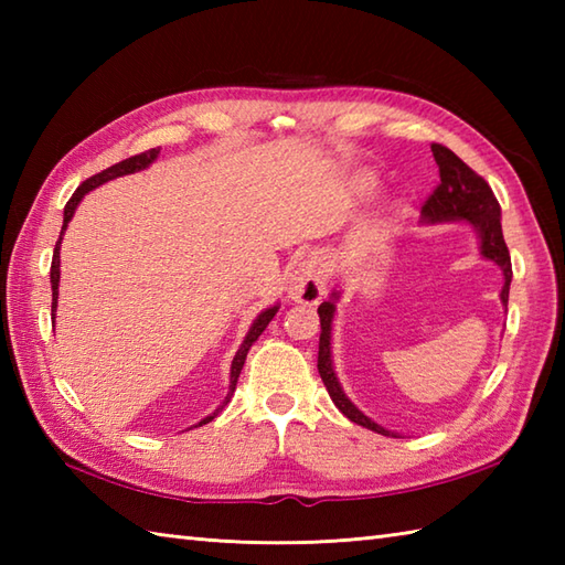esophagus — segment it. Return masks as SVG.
Instances as JSON below:
<instances>
[{"label":"esophagus","mask_w":565,"mask_h":565,"mask_svg":"<svg viewBox=\"0 0 565 565\" xmlns=\"http://www.w3.org/2000/svg\"><path fill=\"white\" fill-rule=\"evenodd\" d=\"M326 294V279H322L320 262L316 257H303L294 264L289 274V296L296 303H318Z\"/></svg>","instance_id":"1"}]
</instances>
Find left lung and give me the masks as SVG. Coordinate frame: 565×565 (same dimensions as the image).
<instances>
[{
  "label": "left lung",
  "mask_w": 565,
  "mask_h": 565,
  "mask_svg": "<svg viewBox=\"0 0 565 565\" xmlns=\"http://www.w3.org/2000/svg\"><path fill=\"white\" fill-rule=\"evenodd\" d=\"M431 154H435V162L439 167V184L423 203L425 221H429V223L468 221L476 227L478 237H481V255L493 259L502 269V274H505V286H502L500 298H502V303L508 306L510 281H512V262H510V249L505 245V237H502L500 203L493 194V189H490L486 179L481 174H476L471 167H468L459 158V154H454L449 148L439 146V142H431ZM332 296L338 298V294H332ZM318 316H320L318 371H320L322 383H326L332 403L338 405V411L350 417L352 423L376 431V435L395 437L393 431L383 429L381 425L374 423V419H369L362 411H356L352 401L344 395L338 376H334L332 359H330V330H332L334 303L332 301L320 303Z\"/></svg>",
  "instance_id": "left-lung-1"
}]
</instances>
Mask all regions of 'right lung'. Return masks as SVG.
I'll use <instances>...</instances> for the list:
<instances>
[{"mask_svg":"<svg viewBox=\"0 0 565 565\" xmlns=\"http://www.w3.org/2000/svg\"><path fill=\"white\" fill-rule=\"evenodd\" d=\"M158 154H160V148H152V150L140 152V154H134V158H128V160H121V162H116V164H111V167H106L104 172L89 177L87 182H82V184L75 189V194H72V196H70V201L65 203L63 231H60V237H57L55 249H53V264H51V284H53V318H55V306H57V281H60V243H63V233H65L67 223L72 221V213H75L77 203L82 201V196H84V194H87V191H92L94 186H99V184H104V182H109V179H114V177H124V174H134V172H138V170H146V167H148L150 162H154V158H158ZM274 316H276V306H274V308H269V310H264V313H262L255 322H252V328H249V332H247V338H245L243 347H239L237 354H235V359H233V366H231V393H227V398H225V403H223V405H227V401H231V395H233V391H235V386H237L239 371H243V366H245V359H247L249 347L257 342V338H259V334H262L264 330H267V326H269ZM223 405H221L218 411H215L213 415H209L206 419H201L199 427H201V425H206V423H211V419L223 411Z\"/></svg>","mask_w":565,"mask_h":565,"instance_id":"obj_1","label":"right lung"}]
</instances>
